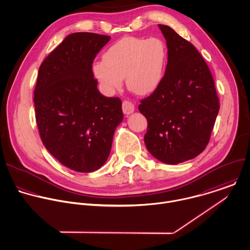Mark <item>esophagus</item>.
<instances>
[{
    "mask_svg": "<svg viewBox=\"0 0 250 250\" xmlns=\"http://www.w3.org/2000/svg\"><path fill=\"white\" fill-rule=\"evenodd\" d=\"M122 110H123V113H124V114L129 115V114H131V113L134 112L135 106H134V104H133L131 102L124 101L123 104H122Z\"/></svg>",
    "mask_w": 250,
    "mask_h": 250,
    "instance_id": "obj_1",
    "label": "esophagus"
}]
</instances>
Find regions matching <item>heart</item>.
<instances>
[{"label": "heart", "mask_w": 250, "mask_h": 250, "mask_svg": "<svg viewBox=\"0 0 250 250\" xmlns=\"http://www.w3.org/2000/svg\"><path fill=\"white\" fill-rule=\"evenodd\" d=\"M165 62L166 47L160 39L126 37L109 47L92 70L107 94L120 89L125 78L129 91L146 96L159 86Z\"/></svg>", "instance_id": "obj_1"}]
</instances>
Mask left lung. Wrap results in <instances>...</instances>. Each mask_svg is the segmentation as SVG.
Here are the masks:
<instances>
[{"label":"left lung","mask_w":250,"mask_h":250,"mask_svg":"<svg viewBox=\"0 0 250 250\" xmlns=\"http://www.w3.org/2000/svg\"><path fill=\"white\" fill-rule=\"evenodd\" d=\"M158 27L168 49L166 70L139 110L147 120V150L163 163L178 164L204 150L220 105L211 72L194 46L171 27Z\"/></svg>","instance_id":"1"}]
</instances>
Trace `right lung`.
Instances as JSON below:
<instances>
[{"mask_svg": "<svg viewBox=\"0 0 250 250\" xmlns=\"http://www.w3.org/2000/svg\"><path fill=\"white\" fill-rule=\"evenodd\" d=\"M110 36L68 35L42 62L34 91L36 122L45 147L76 172L100 169L123 120L119 98L98 90L92 63Z\"/></svg>", "mask_w": 250, "mask_h": 250, "instance_id": "1", "label": "right lung"}]
</instances>
